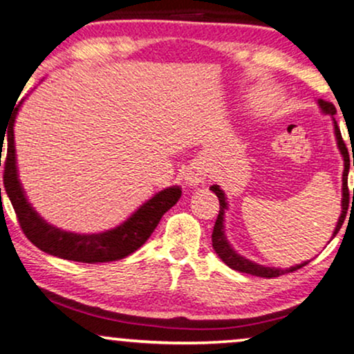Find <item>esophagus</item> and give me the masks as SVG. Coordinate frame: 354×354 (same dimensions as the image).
I'll return each instance as SVG.
<instances>
[{"label":"esophagus","instance_id":"esophagus-1","mask_svg":"<svg viewBox=\"0 0 354 354\" xmlns=\"http://www.w3.org/2000/svg\"><path fill=\"white\" fill-rule=\"evenodd\" d=\"M206 176H208V169H206L205 163L196 161V163H191L185 173V181L188 186H198L201 183H205Z\"/></svg>","mask_w":354,"mask_h":354}]
</instances>
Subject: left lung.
Masks as SVG:
<instances>
[{
  "label": "left lung",
  "instance_id": "obj_1",
  "mask_svg": "<svg viewBox=\"0 0 354 354\" xmlns=\"http://www.w3.org/2000/svg\"><path fill=\"white\" fill-rule=\"evenodd\" d=\"M318 106L321 108V113H323V115H330L331 118H333V115H336V108L333 106V103L318 100ZM333 126H335L336 145H338V149H339L341 156H343V161H344L343 188H341V191H343V198H341V214H339V219H338V223H336V228H335V231H333V236H331V238H335L336 234H338L341 225H343L344 216H346V211H348L349 154H348L346 145H344L343 138H341V131L338 128V123L335 121V118H333ZM353 166H354V158H353ZM209 189L216 194L218 200H219V214L216 218V223H214L213 234H211V239H213V250L216 251V254L231 268V270L241 271V273H248V274H253V276H261V278H276V276L284 274V273H291V271H296V270H299L301 266L308 265V261H304V263H301V265H296V266L286 268V270H281V268L258 265V263H253V261H250V259H246L245 256L238 254L236 251L233 250V246L230 245L228 238H226V234H225V213L228 211V198H226L225 191L219 188L218 185L209 186ZM353 196H354V189H353Z\"/></svg>",
  "mask_w": 354,
  "mask_h": 354
}]
</instances>
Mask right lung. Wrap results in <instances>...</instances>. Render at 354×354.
Masks as SVG:
<instances>
[{
	"mask_svg": "<svg viewBox=\"0 0 354 354\" xmlns=\"http://www.w3.org/2000/svg\"><path fill=\"white\" fill-rule=\"evenodd\" d=\"M23 101L16 104L13 116L8 124V131L0 133V153L3 151V145L6 140L8 148L3 181H5L6 194L13 205L19 226H21L26 238L44 253L70 259V261L91 263V265L93 263L116 261V259L126 258L128 254L135 253L138 248L143 246L146 239L151 236L161 216L180 200V186H169V188L158 191L154 196L143 203L131 216L126 218L116 228L101 231V233H73V231L56 228L55 225H50L46 219H43L36 213L31 203L28 201L18 176L13 126ZM5 134L8 135L6 138H4Z\"/></svg>",
	"mask_w": 354,
	"mask_h": 354,
	"instance_id": "right-lung-1",
	"label": "right lung"
}]
</instances>
